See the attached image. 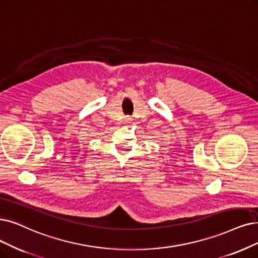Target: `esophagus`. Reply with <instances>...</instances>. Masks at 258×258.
I'll use <instances>...</instances> for the list:
<instances>
[{
  "label": "esophagus",
  "instance_id": "esophagus-1",
  "mask_svg": "<svg viewBox=\"0 0 258 258\" xmlns=\"http://www.w3.org/2000/svg\"><path fill=\"white\" fill-rule=\"evenodd\" d=\"M131 120L132 119L130 117H125V119H123V123H130Z\"/></svg>",
  "mask_w": 258,
  "mask_h": 258
}]
</instances>
